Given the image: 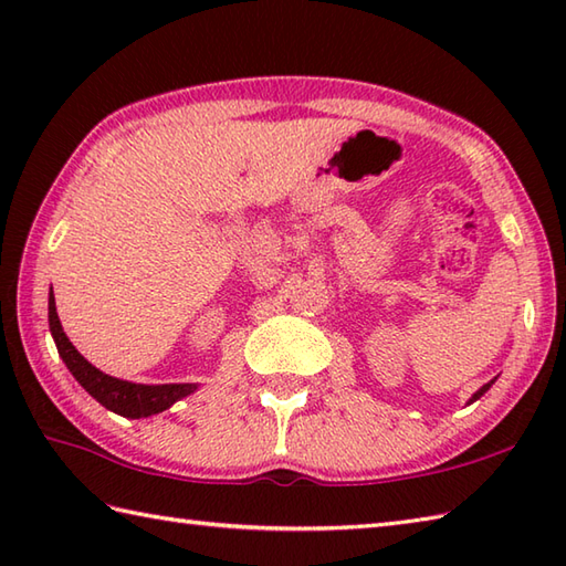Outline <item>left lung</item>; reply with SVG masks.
Segmentation results:
<instances>
[{
  "label": "left lung",
  "instance_id": "8db88e82",
  "mask_svg": "<svg viewBox=\"0 0 566 566\" xmlns=\"http://www.w3.org/2000/svg\"><path fill=\"white\" fill-rule=\"evenodd\" d=\"M491 384H494V381H489V384H484V387H482V389H479V391H476V394L472 396V401H476V399H479V396H482V394H484V391H486V389L491 387Z\"/></svg>",
  "mask_w": 566,
  "mask_h": 566
}]
</instances>
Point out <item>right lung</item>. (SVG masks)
<instances>
[{
  "label": "right lung",
  "instance_id": "obj_1",
  "mask_svg": "<svg viewBox=\"0 0 566 566\" xmlns=\"http://www.w3.org/2000/svg\"><path fill=\"white\" fill-rule=\"evenodd\" d=\"M48 323H51V333L57 345V353L63 357L67 369L72 371V377H75L102 406H106L109 411L118 416L146 418L153 413H160L165 408H170L175 401L182 399V396L197 389L195 384H153V387H148V384H130V381L104 375V371H99L97 367H92L63 333V326H60V318L55 314L53 292L48 296Z\"/></svg>",
  "mask_w": 566,
  "mask_h": 566
}]
</instances>
